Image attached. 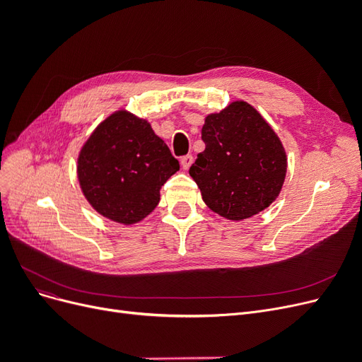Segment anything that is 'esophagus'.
Segmentation results:
<instances>
[{"instance_id": "1", "label": "esophagus", "mask_w": 362, "mask_h": 362, "mask_svg": "<svg viewBox=\"0 0 362 362\" xmlns=\"http://www.w3.org/2000/svg\"><path fill=\"white\" fill-rule=\"evenodd\" d=\"M192 163H193V157L192 156H184L181 158V166H182L184 170H187L192 166Z\"/></svg>"}]
</instances>
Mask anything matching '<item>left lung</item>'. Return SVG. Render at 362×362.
<instances>
[{"label":"left lung","instance_id":"1","mask_svg":"<svg viewBox=\"0 0 362 362\" xmlns=\"http://www.w3.org/2000/svg\"><path fill=\"white\" fill-rule=\"evenodd\" d=\"M205 149L189 170L204 202L228 221H243L275 201L287 173L279 137L254 107L234 101L205 117Z\"/></svg>","mask_w":362,"mask_h":362}]
</instances>
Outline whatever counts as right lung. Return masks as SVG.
Masks as SVG:
<instances>
[{
    "label": "right lung",
    "mask_w": 362,
    "mask_h": 362,
    "mask_svg": "<svg viewBox=\"0 0 362 362\" xmlns=\"http://www.w3.org/2000/svg\"><path fill=\"white\" fill-rule=\"evenodd\" d=\"M180 163L149 122L127 110L108 116L83 145L76 173L89 204L113 222L133 225L160 202Z\"/></svg>",
    "instance_id": "obj_1"
}]
</instances>
